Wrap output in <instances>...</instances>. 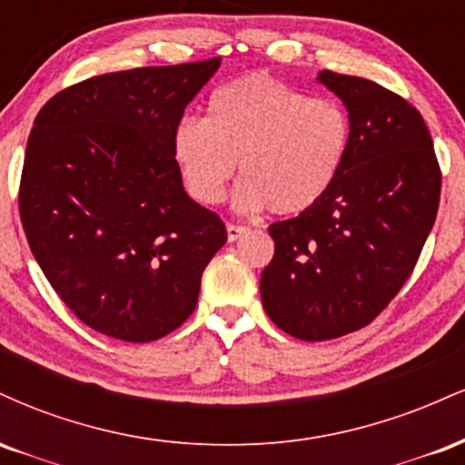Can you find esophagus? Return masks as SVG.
Returning a JSON list of instances; mask_svg holds the SVG:
<instances>
[{
  "instance_id": "esophagus-1",
  "label": "esophagus",
  "mask_w": 465,
  "mask_h": 465,
  "mask_svg": "<svg viewBox=\"0 0 465 465\" xmlns=\"http://www.w3.org/2000/svg\"><path fill=\"white\" fill-rule=\"evenodd\" d=\"M247 233H249V227L232 225V223L227 225V240H229V242H236V240L247 236Z\"/></svg>"
}]
</instances>
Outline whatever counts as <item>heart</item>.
Wrapping results in <instances>:
<instances>
[{
    "label": "heart",
    "instance_id": "1",
    "mask_svg": "<svg viewBox=\"0 0 465 465\" xmlns=\"http://www.w3.org/2000/svg\"><path fill=\"white\" fill-rule=\"evenodd\" d=\"M350 117L334 100L308 98L282 80L249 74L221 84L205 120L185 117L173 157L192 199L214 205L236 173L242 212L311 210L332 188L350 148Z\"/></svg>",
    "mask_w": 465,
    "mask_h": 465
}]
</instances>
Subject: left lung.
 <instances>
[{"label":"left lung","mask_w":465,"mask_h":465,"mask_svg":"<svg viewBox=\"0 0 465 465\" xmlns=\"http://www.w3.org/2000/svg\"><path fill=\"white\" fill-rule=\"evenodd\" d=\"M350 117V148L317 205L269 227L275 255L260 277L277 328L328 341L371 323L420 258L441 174L420 111L367 78L319 72Z\"/></svg>","instance_id":"left-lung-1"}]
</instances>
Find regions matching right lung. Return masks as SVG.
<instances>
[{
    "label": "right lung",
    "mask_w": 465,
    "mask_h": 465,
    "mask_svg": "<svg viewBox=\"0 0 465 465\" xmlns=\"http://www.w3.org/2000/svg\"><path fill=\"white\" fill-rule=\"evenodd\" d=\"M221 58L104 74L56 94L25 148L19 212L32 255L95 332L148 343L199 302L227 232L192 201L173 133Z\"/></svg>",
    "instance_id": "add662e5"
}]
</instances>
